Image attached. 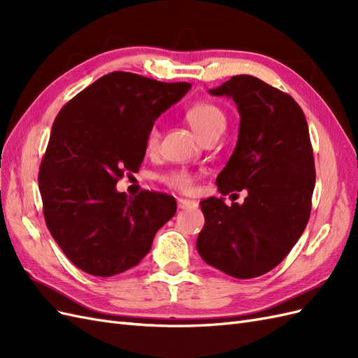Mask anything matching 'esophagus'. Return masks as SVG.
Returning a JSON list of instances; mask_svg holds the SVG:
<instances>
[{"mask_svg": "<svg viewBox=\"0 0 358 358\" xmlns=\"http://www.w3.org/2000/svg\"><path fill=\"white\" fill-rule=\"evenodd\" d=\"M178 208L179 209H196L197 201L188 200V199H178Z\"/></svg>", "mask_w": 358, "mask_h": 358, "instance_id": "esophagus-1", "label": "esophagus"}]
</instances>
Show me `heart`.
Segmentation results:
<instances>
[{
  "label": "heart",
  "instance_id": "b5f03b06",
  "mask_svg": "<svg viewBox=\"0 0 358 358\" xmlns=\"http://www.w3.org/2000/svg\"><path fill=\"white\" fill-rule=\"evenodd\" d=\"M187 119L191 124V127L194 128V131H196L201 138L212 131H216V129H224L225 127L224 112L218 106L208 101H201L191 106L187 110ZM159 138H161L159 127L158 124H154L149 128L148 136H146V149L149 152L157 150L159 145ZM162 180H164V183H167V185L173 189H178L180 192H188L192 189L196 178H194L191 171L180 169V170H173L167 173V175L162 178Z\"/></svg>",
  "mask_w": 358,
  "mask_h": 358
}]
</instances>
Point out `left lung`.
<instances>
[{
    "label": "left lung",
    "instance_id": "left-lung-1",
    "mask_svg": "<svg viewBox=\"0 0 358 358\" xmlns=\"http://www.w3.org/2000/svg\"><path fill=\"white\" fill-rule=\"evenodd\" d=\"M209 92L230 96L241 115L237 145L216 185L222 196H248L243 204L200 201L197 251L225 275L251 279L282 262L309 221L315 164L308 122L291 95L254 76H233Z\"/></svg>",
    "mask_w": 358,
    "mask_h": 358
}]
</instances>
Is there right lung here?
Instances as JSON below:
<instances>
[{"label": "right lung", "mask_w": 358, "mask_h": 358, "mask_svg": "<svg viewBox=\"0 0 358 358\" xmlns=\"http://www.w3.org/2000/svg\"><path fill=\"white\" fill-rule=\"evenodd\" d=\"M189 88L187 82L113 71L73 96L55 117L38 173L43 215L62 252L83 272L109 278L137 266L176 213L169 194L128 197L116 183L137 173L149 128Z\"/></svg>", "instance_id": "obj_1"}]
</instances>
